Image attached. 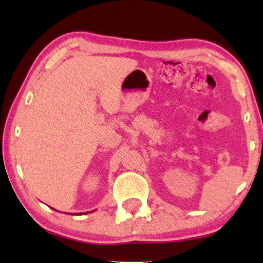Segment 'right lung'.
Instances as JSON below:
<instances>
[{
    "label": "right lung",
    "mask_w": 263,
    "mask_h": 263,
    "mask_svg": "<svg viewBox=\"0 0 263 263\" xmlns=\"http://www.w3.org/2000/svg\"><path fill=\"white\" fill-rule=\"evenodd\" d=\"M89 213H91V211H89ZM84 214H86V213H84Z\"/></svg>",
    "instance_id": "1"
}]
</instances>
